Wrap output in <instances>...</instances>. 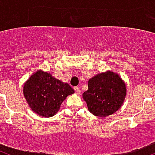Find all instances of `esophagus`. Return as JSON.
Listing matches in <instances>:
<instances>
[{"label": "esophagus", "instance_id": "obj_1", "mask_svg": "<svg viewBox=\"0 0 155 155\" xmlns=\"http://www.w3.org/2000/svg\"><path fill=\"white\" fill-rule=\"evenodd\" d=\"M74 90H75V93H76V94L80 95V93H81V91H80V87H74Z\"/></svg>", "mask_w": 155, "mask_h": 155}]
</instances>
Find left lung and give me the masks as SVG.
I'll use <instances>...</instances> for the list:
<instances>
[{"label": "left lung", "instance_id": "1", "mask_svg": "<svg viewBox=\"0 0 155 155\" xmlns=\"http://www.w3.org/2000/svg\"><path fill=\"white\" fill-rule=\"evenodd\" d=\"M88 89L83 93L87 109L96 117H105L122 106L126 96L125 81L112 71L97 74L87 81Z\"/></svg>", "mask_w": 155, "mask_h": 155}]
</instances>
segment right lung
<instances>
[{"label": "right lung", "instance_id": "right-lung-1", "mask_svg": "<svg viewBox=\"0 0 155 155\" xmlns=\"http://www.w3.org/2000/svg\"><path fill=\"white\" fill-rule=\"evenodd\" d=\"M75 91L48 71L38 70L23 85V94L31 110L43 117L58 113L63 101Z\"/></svg>", "mask_w": 155, "mask_h": 155}]
</instances>
